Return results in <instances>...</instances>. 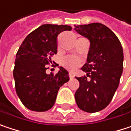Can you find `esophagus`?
Instances as JSON below:
<instances>
[{"mask_svg": "<svg viewBox=\"0 0 131 131\" xmlns=\"http://www.w3.org/2000/svg\"><path fill=\"white\" fill-rule=\"evenodd\" d=\"M69 78H71V79H72L74 78V74L72 73H69Z\"/></svg>", "mask_w": 131, "mask_h": 131, "instance_id": "obj_1", "label": "esophagus"}]
</instances>
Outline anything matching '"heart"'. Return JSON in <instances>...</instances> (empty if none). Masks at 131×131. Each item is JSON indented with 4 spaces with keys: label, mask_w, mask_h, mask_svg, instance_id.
<instances>
[{
    "label": "heart",
    "mask_w": 131,
    "mask_h": 131,
    "mask_svg": "<svg viewBox=\"0 0 131 131\" xmlns=\"http://www.w3.org/2000/svg\"><path fill=\"white\" fill-rule=\"evenodd\" d=\"M81 64V59L75 56H68L62 59V65L69 70H74Z\"/></svg>",
    "instance_id": "1"
}]
</instances>
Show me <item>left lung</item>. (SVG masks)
Returning a JSON list of instances; mask_svg holds the SVG:
<instances>
[{"mask_svg": "<svg viewBox=\"0 0 131 131\" xmlns=\"http://www.w3.org/2000/svg\"><path fill=\"white\" fill-rule=\"evenodd\" d=\"M74 30L90 42L87 63L81 68L87 76L76 77L80 86L74 93L75 101L80 109L96 112L110 103L119 85L122 46L114 32L101 23L78 25Z\"/></svg>", "mask_w": 131, "mask_h": 131, "instance_id": "obj_1", "label": "left lung"}]
</instances>
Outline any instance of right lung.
<instances>
[{
	"mask_svg": "<svg viewBox=\"0 0 131 131\" xmlns=\"http://www.w3.org/2000/svg\"><path fill=\"white\" fill-rule=\"evenodd\" d=\"M66 25H42L31 32L16 53L13 78L16 93L27 108L45 112L55 103L60 87L69 81L62 67L56 74L46 73L51 57L57 53V36L71 31Z\"/></svg>",
	"mask_w": 131,
	"mask_h": 131,
	"instance_id": "obj_1",
	"label": "right lung"
}]
</instances>
